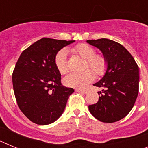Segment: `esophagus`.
Returning a JSON list of instances; mask_svg holds the SVG:
<instances>
[{
	"label": "esophagus",
	"instance_id": "obj_1",
	"mask_svg": "<svg viewBox=\"0 0 148 148\" xmlns=\"http://www.w3.org/2000/svg\"><path fill=\"white\" fill-rule=\"evenodd\" d=\"M75 92H80V93H82V94H86L87 92V91H86V90H78V89H76V90H75Z\"/></svg>",
	"mask_w": 148,
	"mask_h": 148
}]
</instances>
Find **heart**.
Wrapping results in <instances>:
<instances>
[{
    "label": "heart",
    "instance_id": "1",
    "mask_svg": "<svg viewBox=\"0 0 148 148\" xmlns=\"http://www.w3.org/2000/svg\"><path fill=\"white\" fill-rule=\"evenodd\" d=\"M73 53H76L82 58L87 60V65L97 75L104 73L107 66L105 58L101 56H95V51L92 47L87 44H79L71 49ZM67 52L66 49H61L56 56V67L60 73L64 74L67 72ZM95 73L91 70H84L81 73H72L64 78V83L69 87L75 89L85 88L90 82L95 79Z\"/></svg>",
    "mask_w": 148,
    "mask_h": 148
}]
</instances>
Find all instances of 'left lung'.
Listing matches in <instances>:
<instances>
[{
	"instance_id": "obj_1",
	"label": "left lung",
	"mask_w": 148,
	"mask_h": 148,
	"mask_svg": "<svg viewBox=\"0 0 148 148\" xmlns=\"http://www.w3.org/2000/svg\"><path fill=\"white\" fill-rule=\"evenodd\" d=\"M101 52L107 66L104 75L94 86L101 87L96 104L89 105L90 113L102 122L122 119L130 113L138 93L139 68L121 44L108 38L87 40Z\"/></svg>"
}]
</instances>
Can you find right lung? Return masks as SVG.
Here are the masks:
<instances>
[{"mask_svg": "<svg viewBox=\"0 0 148 148\" xmlns=\"http://www.w3.org/2000/svg\"><path fill=\"white\" fill-rule=\"evenodd\" d=\"M75 40L44 38L23 51L12 74L15 99L22 113L32 122L49 125L64 111L74 90L63 86L56 56Z\"/></svg>", "mask_w": 148, "mask_h": 148, "instance_id": "right-lung-1", "label": "right lung"}]
</instances>
